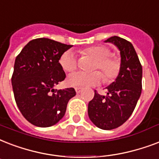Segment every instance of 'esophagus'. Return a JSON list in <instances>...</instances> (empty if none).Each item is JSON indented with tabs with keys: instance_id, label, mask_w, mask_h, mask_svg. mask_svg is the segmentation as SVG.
<instances>
[{
	"instance_id": "1",
	"label": "esophagus",
	"mask_w": 159,
	"mask_h": 159,
	"mask_svg": "<svg viewBox=\"0 0 159 159\" xmlns=\"http://www.w3.org/2000/svg\"><path fill=\"white\" fill-rule=\"evenodd\" d=\"M75 91L77 93H80L82 91V88H80V87H76L75 88Z\"/></svg>"
}]
</instances>
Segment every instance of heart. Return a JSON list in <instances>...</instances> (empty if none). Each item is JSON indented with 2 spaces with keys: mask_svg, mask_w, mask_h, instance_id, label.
Listing matches in <instances>:
<instances>
[{
  "mask_svg": "<svg viewBox=\"0 0 159 159\" xmlns=\"http://www.w3.org/2000/svg\"><path fill=\"white\" fill-rule=\"evenodd\" d=\"M82 54L94 59L92 70H100L104 74L107 82H111L119 75L121 67L120 60L116 56L110 55V50L105 46H90L82 50ZM59 61L62 68L68 72L74 71L78 66L77 58L72 50H66L63 53ZM103 79L104 76L99 70L77 71L68 76L67 84L73 87H90L99 84Z\"/></svg>",
  "mask_w": 159,
  "mask_h": 159,
  "instance_id": "1",
  "label": "heart"
}]
</instances>
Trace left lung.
Listing matches in <instances>:
<instances>
[{
  "mask_svg": "<svg viewBox=\"0 0 159 159\" xmlns=\"http://www.w3.org/2000/svg\"><path fill=\"white\" fill-rule=\"evenodd\" d=\"M120 51L121 67L115 81L106 87V95L94 90L88 105V114L98 128L110 130L121 126L134 110L142 91L143 69L134 48L129 41L119 36L105 40Z\"/></svg>",
  "mask_w": 159,
  "mask_h": 159,
  "instance_id": "1",
  "label": "left lung"
}]
</instances>
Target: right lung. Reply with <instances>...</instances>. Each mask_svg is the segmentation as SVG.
Wrapping results in <instances>:
<instances>
[{
	"mask_svg": "<svg viewBox=\"0 0 159 159\" xmlns=\"http://www.w3.org/2000/svg\"><path fill=\"white\" fill-rule=\"evenodd\" d=\"M70 45L48 38L30 40L15 60L11 84L16 102L25 119L37 127L57 124L66 111L74 88L55 89L66 79L60 58Z\"/></svg>",
	"mask_w": 159,
	"mask_h": 159,
	"instance_id": "add662e5",
	"label": "right lung"
}]
</instances>
